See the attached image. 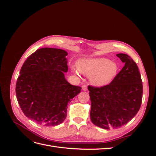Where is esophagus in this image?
<instances>
[{"instance_id": "obj_1", "label": "esophagus", "mask_w": 156, "mask_h": 156, "mask_svg": "<svg viewBox=\"0 0 156 156\" xmlns=\"http://www.w3.org/2000/svg\"><path fill=\"white\" fill-rule=\"evenodd\" d=\"M82 89H83V90H84V91H87V85H85V84H83V85L82 86Z\"/></svg>"}]
</instances>
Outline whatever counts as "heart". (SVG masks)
<instances>
[{"label": "heart", "mask_w": 156, "mask_h": 156, "mask_svg": "<svg viewBox=\"0 0 156 156\" xmlns=\"http://www.w3.org/2000/svg\"><path fill=\"white\" fill-rule=\"evenodd\" d=\"M78 68L83 73L91 75L90 81L96 86L109 83L118 71L116 63L104 58L82 60L79 62Z\"/></svg>", "instance_id": "heart-1"}]
</instances>
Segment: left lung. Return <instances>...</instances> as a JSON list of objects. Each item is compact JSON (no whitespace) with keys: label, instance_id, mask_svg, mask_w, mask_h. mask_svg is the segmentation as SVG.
<instances>
[{"label":"left lung","instance_id":"8db88e82","mask_svg":"<svg viewBox=\"0 0 156 156\" xmlns=\"http://www.w3.org/2000/svg\"><path fill=\"white\" fill-rule=\"evenodd\" d=\"M116 56L124 66L107 85L88 89L91 101L90 119L103 129H117L136 115L142 103L143 83L137 65L129 56Z\"/></svg>","mask_w":156,"mask_h":156}]
</instances>
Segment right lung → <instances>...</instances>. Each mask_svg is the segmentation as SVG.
<instances>
[{"mask_svg": "<svg viewBox=\"0 0 156 156\" xmlns=\"http://www.w3.org/2000/svg\"><path fill=\"white\" fill-rule=\"evenodd\" d=\"M66 51L45 48L37 49L23 64L16 93L25 115L36 123L46 126L62 123L67 106L81 92L65 79L68 67Z\"/></svg>", "mask_w": 156, "mask_h": 156, "instance_id": "add662e5", "label": "right lung"}]
</instances>
